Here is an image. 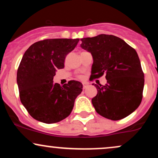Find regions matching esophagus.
Listing matches in <instances>:
<instances>
[{
    "mask_svg": "<svg viewBox=\"0 0 158 158\" xmlns=\"http://www.w3.org/2000/svg\"><path fill=\"white\" fill-rule=\"evenodd\" d=\"M82 85H83V88H84V89H85V88H86L87 87H88V82H83L82 83Z\"/></svg>",
    "mask_w": 158,
    "mask_h": 158,
    "instance_id": "obj_1",
    "label": "esophagus"
}]
</instances>
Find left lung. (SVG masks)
Returning a JSON list of instances; mask_svg holds the SVG:
<instances>
[{
	"instance_id": "1",
	"label": "left lung",
	"mask_w": 158,
	"mask_h": 158,
	"mask_svg": "<svg viewBox=\"0 0 158 158\" xmlns=\"http://www.w3.org/2000/svg\"><path fill=\"white\" fill-rule=\"evenodd\" d=\"M81 41V48L93 56L91 79L103 75L107 79L105 85H94L98 92L91 101L96 111L111 120L125 118L138 108L143 98L144 73L137 52L112 35Z\"/></svg>"
}]
</instances>
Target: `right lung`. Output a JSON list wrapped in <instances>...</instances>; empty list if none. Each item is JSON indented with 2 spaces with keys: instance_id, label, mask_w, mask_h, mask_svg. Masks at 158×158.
Here are the masks:
<instances>
[{
  "instance_id": "1",
  "label": "right lung",
  "mask_w": 158,
  "mask_h": 158,
  "mask_svg": "<svg viewBox=\"0 0 158 158\" xmlns=\"http://www.w3.org/2000/svg\"><path fill=\"white\" fill-rule=\"evenodd\" d=\"M79 39H52L34 43L23 54L17 72L20 99L36 120L48 124L60 122L73 110L82 85L72 80L61 86L52 79L64 67L66 56Z\"/></svg>"
}]
</instances>
